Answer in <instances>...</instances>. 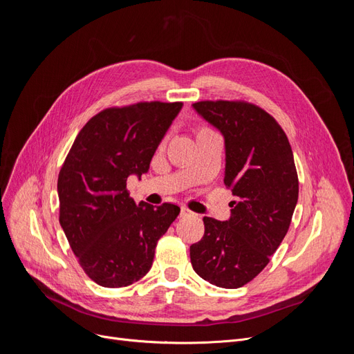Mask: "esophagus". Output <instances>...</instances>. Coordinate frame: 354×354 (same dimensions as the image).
Instances as JSON below:
<instances>
[{
    "label": "esophagus",
    "mask_w": 354,
    "mask_h": 354,
    "mask_svg": "<svg viewBox=\"0 0 354 354\" xmlns=\"http://www.w3.org/2000/svg\"><path fill=\"white\" fill-rule=\"evenodd\" d=\"M190 209L189 208H186V207H181V209H180V217H187V216H190Z\"/></svg>",
    "instance_id": "34e87169"
}]
</instances>
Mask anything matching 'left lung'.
<instances>
[{
	"instance_id": "8db88e82",
	"label": "left lung",
	"mask_w": 354,
	"mask_h": 354,
	"mask_svg": "<svg viewBox=\"0 0 354 354\" xmlns=\"http://www.w3.org/2000/svg\"><path fill=\"white\" fill-rule=\"evenodd\" d=\"M194 111L224 138V185L236 201L230 217H203V238L190 246L194 270L234 289L252 281L279 248L298 201V177L288 137L273 118L242 102H198Z\"/></svg>"
}]
</instances>
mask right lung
<instances>
[{
    "label": "right lung",
    "mask_w": 354,
    "mask_h": 354,
    "mask_svg": "<svg viewBox=\"0 0 354 354\" xmlns=\"http://www.w3.org/2000/svg\"><path fill=\"white\" fill-rule=\"evenodd\" d=\"M183 103H137L106 109L84 125L63 164L57 194L60 226L90 279L122 288L151 270L159 238L180 208L138 203L127 178L149 165Z\"/></svg>",
    "instance_id": "obj_1"
}]
</instances>
